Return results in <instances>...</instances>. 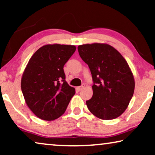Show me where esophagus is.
<instances>
[{
  "mask_svg": "<svg viewBox=\"0 0 155 155\" xmlns=\"http://www.w3.org/2000/svg\"><path fill=\"white\" fill-rule=\"evenodd\" d=\"M84 87V85L83 84V85H81V86L77 87H76V89H77V90H78V91H80V90H82V89H83Z\"/></svg>",
  "mask_w": 155,
  "mask_h": 155,
  "instance_id": "esophagus-1",
  "label": "esophagus"
}]
</instances>
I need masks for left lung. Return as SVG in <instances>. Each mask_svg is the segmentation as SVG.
I'll use <instances>...</instances> for the list:
<instances>
[{
    "mask_svg": "<svg viewBox=\"0 0 155 155\" xmlns=\"http://www.w3.org/2000/svg\"><path fill=\"white\" fill-rule=\"evenodd\" d=\"M78 49L90 68L94 82L92 97L86 101L88 109L102 120L120 116L135 90L134 77L126 59L107 44H82Z\"/></svg>",
    "mask_w": 155,
    "mask_h": 155,
    "instance_id": "obj_1",
    "label": "left lung"
}]
</instances>
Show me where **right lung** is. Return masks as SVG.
<instances>
[{
    "mask_svg": "<svg viewBox=\"0 0 155 155\" xmlns=\"http://www.w3.org/2000/svg\"><path fill=\"white\" fill-rule=\"evenodd\" d=\"M73 45L47 44L29 59L21 80L25 102L44 120L56 119L65 113L75 90L65 81L63 66L75 51Z\"/></svg>",
    "mask_w": 155,
    "mask_h": 155,
    "instance_id": "right-lung-1",
    "label": "right lung"
}]
</instances>
